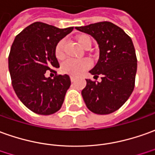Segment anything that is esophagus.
Wrapping results in <instances>:
<instances>
[{"label": "esophagus", "mask_w": 155, "mask_h": 155, "mask_svg": "<svg viewBox=\"0 0 155 155\" xmlns=\"http://www.w3.org/2000/svg\"><path fill=\"white\" fill-rule=\"evenodd\" d=\"M70 79H71V82H74L76 80V78L75 77H73V76H71V77H70Z\"/></svg>", "instance_id": "esophagus-1"}]
</instances>
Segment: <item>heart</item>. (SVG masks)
Wrapping results in <instances>:
<instances>
[{
	"instance_id": "heart-1",
	"label": "heart",
	"mask_w": 155,
	"mask_h": 155,
	"mask_svg": "<svg viewBox=\"0 0 155 155\" xmlns=\"http://www.w3.org/2000/svg\"><path fill=\"white\" fill-rule=\"evenodd\" d=\"M77 42L84 50H88L91 47L92 41L88 35H83L77 37ZM55 56L58 61H61L65 58V41L60 40L56 44L54 50ZM90 67V63L88 60L84 59L80 61L67 60L61 65V71L63 73L69 75L78 76Z\"/></svg>"
}]
</instances>
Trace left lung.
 <instances>
[{
    "label": "left lung",
    "mask_w": 155,
    "mask_h": 155,
    "mask_svg": "<svg viewBox=\"0 0 155 155\" xmlns=\"http://www.w3.org/2000/svg\"><path fill=\"white\" fill-rule=\"evenodd\" d=\"M76 28L93 36L100 47V59L89 72L100 75L102 81L86 79L82 91L86 106L99 115L113 113L128 100L135 86L137 61L133 40L120 27L106 21Z\"/></svg>",
    "instance_id": "8db88e82"
}]
</instances>
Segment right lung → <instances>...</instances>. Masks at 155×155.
I'll use <instances>...</instances> for the list:
<instances>
[{
  "instance_id": "obj_1",
  "label": "right lung",
  "mask_w": 155,
  "mask_h": 155,
  "mask_svg": "<svg viewBox=\"0 0 155 155\" xmlns=\"http://www.w3.org/2000/svg\"><path fill=\"white\" fill-rule=\"evenodd\" d=\"M73 30V27L58 28L35 22L16 36L8 56L12 85L27 108L39 115L48 116L59 110L67 89L69 76L45 78L47 70L56 73L60 67L54 50L56 44ZM54 68V69H52Z\"/></svg>"
}]
</instances>
